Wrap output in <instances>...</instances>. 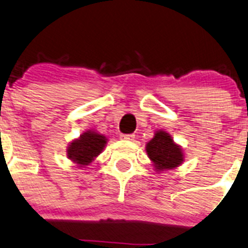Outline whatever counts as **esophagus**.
Listing matches in <instances>:
<instances>
[{
  "label": "esophagus",
  "instance_id": "esophagus-1",
  "mask_svg": "<svg viewBox=\"0 0 248 248\" xmlns=\"http://www.w3.org/2000/svg\"><path fill=\"white\" fill-rule=\"evenodd\" d=\"M120 138L124 140H135V135H121Z\"/></svg>",
  "mask_w": 248,
  "mask_h": 248
}]
</instances>
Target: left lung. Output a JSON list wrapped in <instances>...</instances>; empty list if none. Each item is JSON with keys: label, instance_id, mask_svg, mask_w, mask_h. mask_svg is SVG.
<instances>
[{"label": "left lung", "instance_id": "left-lung-1", "mask_svg": "<svg viewBox=\"0 0 248 248\" xmlns=\"http://www.w3.org/2000/svg\"><path fill=\"white\" fill-rule=\"evenodd\" d=\"M145 152L158 172L179 168L185 160L182 148L163 129L155 131L154 137L145 144Z\"/></svg>", "mask_w": 248, "mask_h": 248}]
</instances>
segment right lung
<instances>
[{
	"instance_id": "obj_1",
	"label": "right lung",
	"mask_w": 248,
	"mask_h": 248,
	"mask_svg": "<svg viewBox=\"0 0 248 248\" xmlns=\"http://www.w3.org/2000/svg\"><path fill=\"white\" fill-rule=\"evenodd\" d=\"M106 143L108 138L105 136L90 129L69 143L67 158L77 164L78 168H85L103 152Z\"/></svg>"
}]
</instances>
